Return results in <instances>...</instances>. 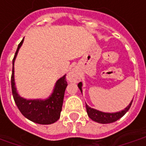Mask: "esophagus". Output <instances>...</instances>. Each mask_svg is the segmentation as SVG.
I'll use <instances>...</instances> for the list:
<instances>
[{
	"label": "esophagus",
	"mask_w": 146,
	"mask_h": 146,
	"mask_svg": "<svg viewBox=\"0 0 146 146\" xmlns=\"http://www.w3.org/2000/svg\"><path fill=\"white\" fill-rule=\"evenodd\" d=\"M67 79H68L69 81H77V75H76L75 72L71 71L70 73H68Z\"/></svg>",
	"instance_id": "34e87169"
}]
</instances>
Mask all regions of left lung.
<instances>
[{
  "mask_svg": "<svg viewBox=\"0 0 146 146\" xmlns=\"http://www.w3.org/2000/svg\"><path fill=\"white\" fill-rule=\"evenodd\" d=\"M77 86L80 89L81 94H82V82L78 83ZM132 102H133V100L125 109H124L121 111H119V112H116V113L102 112V111H99L98 110L91 108L87 104H86V111H87V113H88V116L90 117V118L92 119L94 121L101 123V124H109V123L114 122L121 117H122L123 116L127 113V111L129 110V108H130L132 105Z\"/></svg>",
  "mask_w": 146,
  "mask_h": 146,
  "instance_id": "obj_1",
  "label": "left lung"
}]
</instances>
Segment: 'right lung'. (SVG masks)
<instances>
[{
  "label": "right lung",
  "mask_w": 146,
  "mask_h": 146,
  "mask_svg": "<svg viewBox=\"0 0 146 146\" xmlns=\"http://www.w3.org/2000/svg\"><path fill=\"white\" fill-rule=\"evenodd\" d=\"M24 39L18 44L13 60V72L11 77L12 93L14 102L21 113L33 122L40 125H50L60 118L65 91L68 86L65 75L56 81L52 94L46 99H25L19 95L15 85L14 62Z\"/></svg>",
  "instance_id": "right-lung-1"
}]
</instances>
